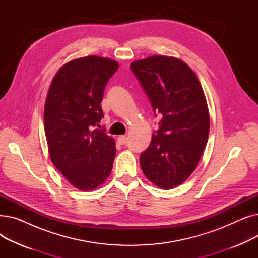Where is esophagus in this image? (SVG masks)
Instances as JSON below:
<instances>
[{
    "instance_id": "1",
    "label": "esophagus",
    "mask_w": 258,
    "mask_h": 258,
    "mask_svg": "<svg viewBox=\"0 0 258 258\" xmlns=\"http://www.w3.org/2000/svg\"><path fill=\"white\" fill-rule=\"evenodd\" d=\"M117 140H118L119 144H121V145H125L127 143V137H125V136H119L117 138Z\"/></svg>"
}]
</instances>
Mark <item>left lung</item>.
<instances>
[{"label": "left lung", "instance_id": "1", "mask_svg": "<svg viewBox=\"0 0 258 258\" xmlns=\"http://www.w3.org/2000/svg\"><path fill=\"white\" fill-rule=\"evenodd\" d=\"M151 101L158 131L140 156L145 177L170 189L182 184L197 167L209 136L205 94L194 71L182 60L155 55L130 66Z\"/></svg>", "mask_w": 258, "mask_h": 258}]
</instances>
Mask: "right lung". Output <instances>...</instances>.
<instances>
[{"label":"right lung","mask_w":258,"mask_h":258,"mask_svg":"<svg viewBox=\"0 0 258 258\" xmlns=\"http://www.w3.org/2000/svg\"><path fill=\"white\" fill-rule=\"evenodd\" d=\"M119 64L86 56L60 68L50 86L44 113L51 160L80 190H93L110 175L116 156L115 140L100 126L103 91Z\"/></svg>","instance_id":"1"}]
</instances>
